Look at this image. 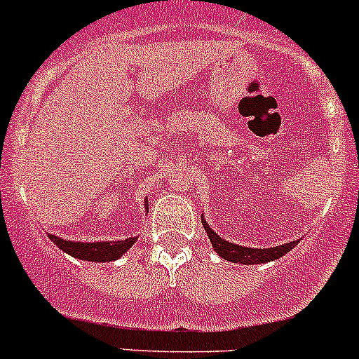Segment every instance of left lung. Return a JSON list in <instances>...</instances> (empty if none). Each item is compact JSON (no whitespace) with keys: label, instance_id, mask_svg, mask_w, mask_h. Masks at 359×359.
<instances>
[{"label":"left lung","instance_id":"obj_1","mask_svg":"<svg viewBox=\"0 0 359 359\" xmlns=\"http://www.w3.org/2000/svg\"><path fill=\"white\" fill-rule=\"evenodd\" d=\"M203 227H205L206 234H208V240L212 243L213 250L219 253V257H222L224 260H229V262L234 264H243V266H248V264H266L271 262V260H276L280 257H283L285 253H288L293 247H297L299 241H290V243L280 245V247L273 248H250V247H241V245L229 243L227 240L220 238L212 227L208 226V222L205 220V217L201 219Z\"/></svg>","mask_w":359,"mask_h":359}]
</instances>
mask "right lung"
<instances>
[{
	"mask_svg": "<svg viewBox=\"0 0 359 359\" xmlns=\"http://www.w3.org/2000/svg\"><path fill=\"white\" fill-rule=\"evenodd\" d=\"M146 200V210H147ZM48 238L57 245L62 252L69 253L71 257L79 260H88V262H112V260L119 259L121 255H125L130 248L133 247V243L137 241V236L126 238V240H118V241H74V240H64V238L55 236V234H50Z\"/></svg>",
	"mask_w": 359,
	"mask_h": 359,
	"instance_id": "right-lung-1",
	"label": "right lung"
}]
</instances>
